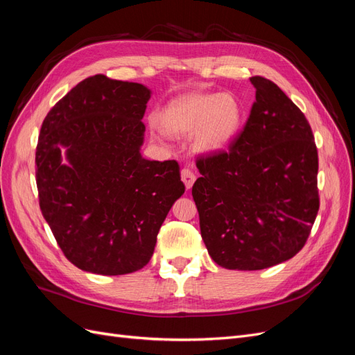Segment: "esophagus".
I'll use <instances>...</instances> for the list:
<instances>
[{"label": "esophagus", "mask_w": 355, "mask_h": 355, "mask_svg": "<svg viewBox=\"0 0 355 355\" xmlns=\"http://www.w3.org/2000/svg\"><path fill=\"white\" fill-rule=\"evenodd\" d=\"M180 176H182V180H184L187 189H191L192 185H194V182H196L194 171H192L188 167H184V168H182V171H180Z\"/></svg>", "instance_id": "34e87169"}]
</instances>
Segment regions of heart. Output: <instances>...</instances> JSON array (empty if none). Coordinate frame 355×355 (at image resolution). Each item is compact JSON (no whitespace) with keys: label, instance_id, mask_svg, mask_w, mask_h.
<instances>
[{"label":"heart","instance_id":"obj_1","mask_svg":"<svg viewBox=\"0 0 355 355\" xmlns=\"http://www.w3.org/2000/svg\"><path fill=\"white\" fill-rule=\"evenodd\" d=\"M163 132L185 135L194 130L196 145L204 151L228 146L243 123V105L231 93H192L171 101L157 115Z\"/></svg>","mask_w":355,"mask_h":355}]
</instances>
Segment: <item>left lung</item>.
I'll return each mask as SVG.
<instances>
[{
  "label": "left lung",
  "mask_w": 355,
  "mask_h": 355,
  "mask_svg": "<svg viewBox=\"0 0 355 355\" xmlns=\"http://www.w3.org/2000/svg\"><path fill=\"white\" fill-rule=\"evenodd\" d=\"M256 101L228 149L197 157L192 187L209 254L256 271L302 250L320 209L318 153L304 112L271 80L250 78Z\"/></svg>",
  "instance_id": "left-lung-1"
}]
</instances>
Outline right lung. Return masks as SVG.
Wrapping results in <instances>:
<instances>
[{"label":"right lung","mask_w":355,"mask_h":355,"mask_svg":"<svg viewBox=\"0 0 355 355\" xmlns=\"http://www.w3.org/2000/svg\"><path fill=\"white\" fill-rule=\"evenodd\" d=\"M149 96L142 84L98 73L75 85L42 121L40 209L63 254L83 271L123 275L144 268L170 207L185 192L176 159L149 161L139 153Z\"/></svg>","instance_id":"add662e5"}]
</instances>
